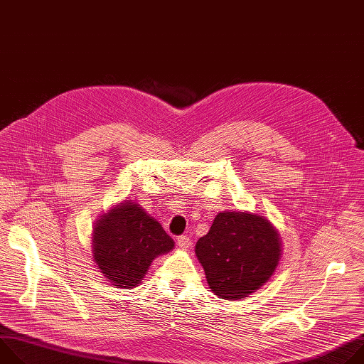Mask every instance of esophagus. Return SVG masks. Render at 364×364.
<instances>
[{"mask_svg":"<svg viewBox=\"0 0 364 364\" xmlns=\"http://www.w3.org/2000/svg\"><path fill=\"white\" fill-rule=\"evenodd\" d=\"M177 245H178V247L180 249H183V250H187L190 246H191V240H190V237L188 236H178L177 237Z\"/></svg>","mask_w":364,"mask_h":364,"instance_id":"34e87169","label":"esophagus"}]
</instances>
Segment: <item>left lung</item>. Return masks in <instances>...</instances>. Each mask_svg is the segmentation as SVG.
Returning <instances> with one entry per match:
<instances>
[{
    "instance_id": "obj_1",
    "label": "left lung",
    "mask_w": 364,
    "mask_h": 364,
    "mask_svg": "<svg viewBox=\"0 0 364 364\" xmlns=\"http://www.w3.org/2000/svg\"><path fill=\"white\" fill-rule=\"evenodd\" d=\"M196 256L218 296L240 299L272 277L281 259V240L264 216L223 212L197 240Z\"/></svg>"
}]
</instances>
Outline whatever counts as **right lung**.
<instances>
[{
    "label": "right lung",
    "instance_id": "1",
    "mask_svg": "<svg viewBox=\"0 0 364 364\" xmlns=\"http://www.w3.org/2000/svg\"><path fill=\"white\" fill-rule=\"evenodd\" d=\"M93 261L117 288H134L152 259L174 247L163 226L134 201L119 203L93 228Z\"/></svg>",
    "mask_w": 364,
    "mask_h": 364
}]
</instances>
